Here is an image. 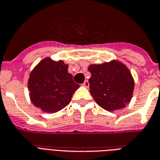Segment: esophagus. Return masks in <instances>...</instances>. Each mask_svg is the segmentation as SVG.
<instances>
[{"instance_id":"esophagus-1","label":"esophagus","mask_w":160,"mask_h":160,"mask_svg":"<svg viewBox=\"0 0 160 160\" xmlns=\"http://www.w3.org/2000/svg\"><path fill=\"white\" fill-rule=\"evenodd\" d=\"M82 86L85 87H89V82H88V80H85V81H84V83L82 84Z\"/></svg>"}]
</instances>
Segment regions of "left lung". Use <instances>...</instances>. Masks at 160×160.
I'll use <instances>...</instances> for the list:
<instances>
[{"instance_id": "obj_1", "label": "left lung", "mask_w": 160, "mask_h": 160, "mask_svg": "<svg viewBox=\"0 0 160 160\" xmlns=\"http://www.w3.org/2000/svg\"><path fill=\"white\" fill-rule=\"evenodd\" d=\"M90 92L100 107L109 111L122 109L129 102L134 92V81L123 63L111 61L88 67Z\"/></svg>"}]
</instances>
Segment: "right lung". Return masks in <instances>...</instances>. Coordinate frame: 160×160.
<instances>
[{"label": "right lung", "instance_id": "obj_1", "mask_svg": "<svg viewBox=\"0 0 160 160\" xmlns=\"http://www.w3.org/2000/svg\"><path fill=\"white\" fill-rule=\"evenodd\" d=\"M63 61L42 60L30 73L28 90L31 101L44 112L55 113L69 104L74 92L80 87L68 72Z\"/></svg>", "mask_w": 160, "mask_h": 160}]
</instances>
